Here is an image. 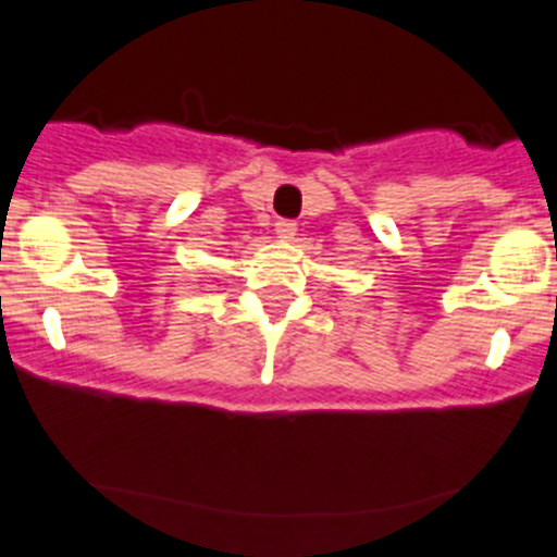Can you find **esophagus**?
I'll return each instance as SVG.
<instances>
[{
    "instance_id": "1",
    "label": "esophagus",
    "mask_w": 557,
    "mask_h": 557,
    "mask_svg": "<svg viewBox=\"0 0 557 557\" xmlns=\"http://www.w3.org/2000/svg\"><path fill=\"white\" fill-rule=\"evenodd\" d=\"M274 232H277V237H294L296 234V221H290V219H280L277 224H274Z\"/></svg>"
}]
</instances>
